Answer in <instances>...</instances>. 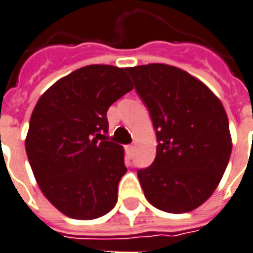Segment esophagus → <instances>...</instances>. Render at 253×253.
<instances>
[{
  "label": "esophagus",
  "instance_id": "obj_1",
  "mask_svg": "<svg viewBox=\"0 0 253 253\" xmlns=\"http://www.w3.org/2000/svg\"><path fill=\"white\" fill-rule=\"evenodd\" d=\"M126 152H128L129 155H132L134 152V145L130 144V145H126Z\"/></svg>",
  "mask_w": 253,
  "mask_h": 253
}]
</instances>
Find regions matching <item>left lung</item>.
<instances>
[{
	"label": "left lung",
	"instance_id": "obj_1",
	"mask_svg": "<svg viewBox=\"0 0 253 253\" xmlns=\"http://www.w3.org/2000/svg\"><path fill=\"white\" fill-rule=\"evenodd\" d=\"M148 108L158 147L154 163L137 171L156 209H197L220 183L232 152L229 121L221 101L201 81L160 63L126 70Z\"/></svg>",
	"mask_w": 253,
	"mask_h": 253
}]
</instances>
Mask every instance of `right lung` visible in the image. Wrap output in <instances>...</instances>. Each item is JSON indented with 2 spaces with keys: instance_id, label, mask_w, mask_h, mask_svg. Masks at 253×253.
<instances>
[{
  "instance_id": "right-lung-1",
  "label": "right lung",
  "mask_w": 253,
  "mask_h": 253,
  "mask_svg": "<svg viewBox=\"0 0 253 253\" xmlns=\"http://www.w3.org/2000/svg\"><path fill=\"white\" fill-rule=\"evenodd\" d=\"M128 68L91 64L59 79L40 97L25 149L39 187L63 214L94 220L117 202L124 149L106 137V112L133 84Z\"/></svg>"
}]
</instances>
